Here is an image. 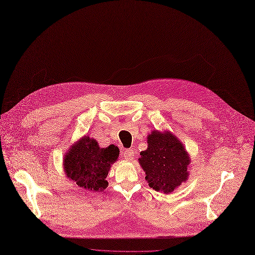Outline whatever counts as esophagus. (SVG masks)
I'll return each instance as SVG.
<instances>
[{
    "label": "esophagus",
    "instance_id": "esophagus-1",
    "mask_svg": "<svg viewBox=\"0 0 255 255\" xmlns=\"http://www.w3.org/2000/svg\"><path fill=\"white\" fill-rule=\"evenodd\" d=\"M133 156H134V150L133 149H126V150H124V152H123L124 159L131 160V159H133Z\"/></svg>",
    "mask_w": 255,
    "mask_h": 255
}]
</instances>
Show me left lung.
Here are the masks:
<instances>
[{"instance_id":"left-lung-1","label":"left lung","mask_w":255,"mask_h":255,"mask_svg":"<svg viewBox=\"0 0 255 255\" xmlns=\"http://www.w3.org/2000/svg\"><path fill=\"white\" fill-rule=\"evenodd\" d=\"M138 163L149 187L169 194L188 180L191 158L175 134L153 130L147 135V148L140 152Z\"/></svg>"}]
</instances>
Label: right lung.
I'll return each instance as SVG.
<instances>
[{
    "label": "right lung",
    "mask_w": 255,
    "mask_h": 255,
    "mask_svg": "<svg viewBox=\"0 0 255 255\" xmlns=\"http://www.w3.org/2000/svg\"><path fill=\"white\" fill-rule=\"evenodd\" d=\"M120 150L114 144L101 147L95 138L84 135L72 144L63 157V168L69 180L86 192H103L111 166L118 160Z\"/></svg>",
    "instance_id": "add662e5"
}]
</instances>
